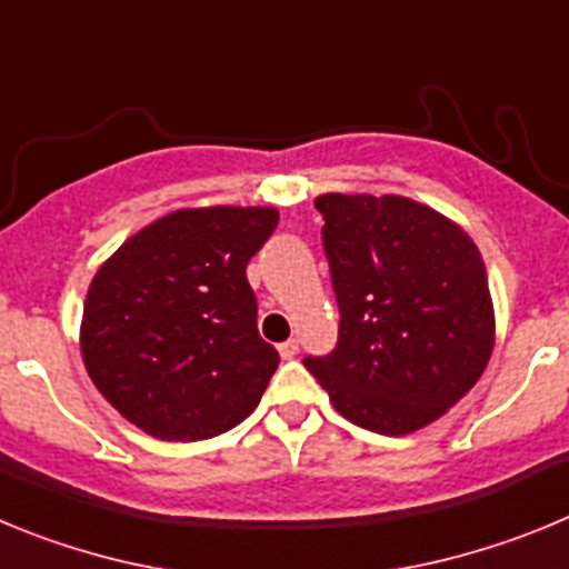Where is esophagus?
Segmentation results:
<instances>
[{
	"label": "esophagus",
	"instance_id": "obj_1",
	"mask_svg": "<svg viewBox=\"0 0 569 569\" xmlns=\"http://www.w3.org/2000/svg\"><path fill=\"white\" fill-rule=\"evenodd\" d=\"M279 353H281V359H293V356L299 353V341H296V339L281 341V345H279Z\"/></svg>",
	"mask_w": 569,
	"mask_h": 569
}]
</instances>
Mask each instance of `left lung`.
Wrapping results in <instances>:
<instances>
[{"instance_id": "1", "label": "left lung", "mask_w": 569, "mask_h": 569, "mask_svg": "<svg viewBox=\"0 0 569 569\" xmlns=\"http://www.w3.org/2000/svg\"><path fill=\"white\" fill-rule=\"evenodd\" d=\"M339 301L333 353L305 367L347 421L407 436L445 416L485 373L496 339L479 248L405 196L316 199Z\"/></svg>"}]
</instances>
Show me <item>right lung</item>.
I'll list each match as a JSON object with an SVG mask.
<instances>
[{"label": "right lung", "mask_w": 569, "mask_h": 569, "mask_svg": "<svg viewBox=\"0 0 569 569\" xmlns=\"http://www.w3.org/2000/svg\"><path fill=\"white\" fill-rule=\"evenodd\" d=\"M276 224V208L176 210L97 270L79 336L84 367L144 433L210 439L256 410L279 353L256 328L244 268Z\"/></svg>", "instance_id": "right-lung-1"}]
</instances>
